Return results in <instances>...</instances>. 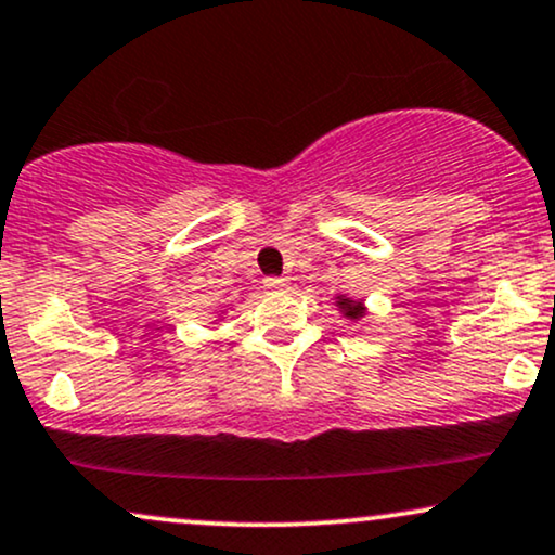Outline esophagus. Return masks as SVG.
<instances>
[{
  "label": "esophagus",
  "instance_id": "obj_1",
  "mask_svg": "<svg viewBox=\"0 0 555 555\" xmlns=\"http://www.w3.org/2000/svg\"><path fill=\"white\" fill-rule=\"evenodd\" d=\"M263 286L269 292H284L286 286H289V279H284V276H266L263 279Z\"/></svg>",
  "mask_w": 555,
  "mask_h": 555
}]
</instances>
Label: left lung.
Returning <instances> with one entry per match:
<instances>
[{"mask_svg": "<svg viewBox=\"0 0 555 555\" xmlns=\"http://www.w3.org/2000/svg\"><path fill=\"white\" fill-rule=\"evenodd\" d=\"M338 305L344 307L346 315H349V318H359L364 312L362 310V302H351V299H338Z\"/></svg>", "mask_w": 555, "mask_h": 555, "instance_id": "8db88e82", "label": "left lung"}]
</instances>
